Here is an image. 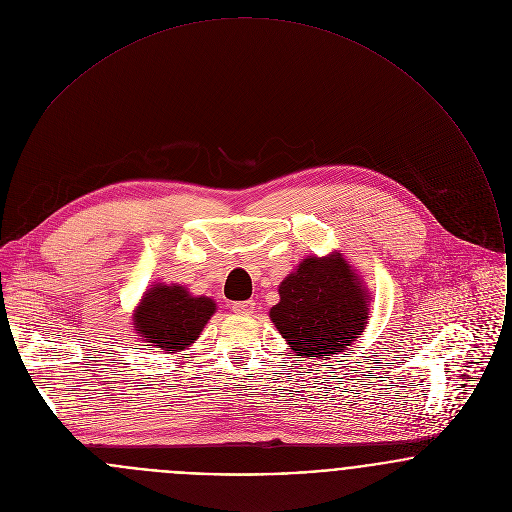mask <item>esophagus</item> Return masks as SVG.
<instances>
[{
  "mask_svg": "<svg viewBox=\"0 0 512 512\" xmlns=\"http://www.w3.org/2000/svg\"><path fill=\"white\" fill-rule=\"evenodd\" d=\"M254 301L252 299H248V301H236V303H232V311L234 313H238V315H252L254 313Z\"/></svg>",
  "mask_w": 512,
  "mask_h": 512,
  "instance_id": "esophagus-1",
  "label": "esophagus"
}]
</instances>
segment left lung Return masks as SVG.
Wrapping results in <instances>:
<instances>
[{"instance_id":"obj_1","label":"left lung","mask_w":512,"mask_h":512,"mask_svg":"<svg viewBox=\"0 0 512 512\" xmlns=\"http://www.w3.org/2000/svg\"><path fill=\"white\" fill-rule=\"evenodd\" d=\"M270 319L295 357L329 359L359 339L368 319V295L341 254L307 256L280 284Z\"/></svg>"}]
</instances>
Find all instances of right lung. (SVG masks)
<instances>
[{
  "label": "right lung",
  "mask_w": 512,
  "mask_h": 512,
  "mask_svg": "<svg viewBox=\"0 0 512 512\" xmlns=\"http://www.w3.org/2000/svg\"><path fill=\"white\" fill-rule=\"evenodd\" d=\"M217 303L211 297H193L183 286L155 284L136 313L134 327L140 337L161 351H183L197 341Z\"/></svg>",
  "instance_id": "right-lung-1"
}]
</instances>
